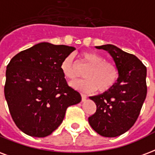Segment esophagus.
Wrapping results in <instances>:
<instances>
[{"label":"esophagus","instance_id":"obj_1","mask_svg":"<svg viewBox=\"0 0 155 155\" xmlns=\"http://www.w3.org/2000/svg\"><path fill=\"white\" fill-rule=\"evenodd\" d=\"M81 97H82V101H86V98H87V96H86L85 94H81Z\"/></svg>","mask_w":155,"mask_h":155}]
</instances>
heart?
Returning <instances> with one entry per match:
<instances>
[{
    "label": "heart",
    "instance_id": "heart-1",
    "mask_svg": "<svg viewBox=\"0 0 155 155\" xmlns=\"http://www.w3.org/2000/svg\"><path fill=\"white\" fill-rule=\"evenodd\" d=\"M81 57L90 67L84 73L86 79L71 83L73 88L83 93H90L97 88L99 92L104 93L115 84L119 78V71L114 63L106 62L104 57L95 52H84ZM61 71L67 80H75L77 73L71 55L67 56L62 61Z\"/></svg>",
    "mask_w": 155,
    "mask_h": 155
}]
</instances>
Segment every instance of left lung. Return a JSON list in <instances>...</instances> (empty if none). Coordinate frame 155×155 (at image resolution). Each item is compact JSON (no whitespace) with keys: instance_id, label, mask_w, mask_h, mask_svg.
Segmentation results:
<instances>
[{"instance_id":"obj_1","label":"left lung","mask_w":155,"mask_h":155,"mask_svg":"<svg viewBox=\"0 0 155 155\" xmlns=\"http://www.w3.org/2000/svg\"><path fill=\"white\" fill-rule=\"evenodd\" d=\"M113 58L119 71L117 82L110 90L89 97L97 106L88 117L93 129L102 137H115L133 127L146 97V67L133 54L113 45L96 46Z\"/></svg>"}]
</instances>
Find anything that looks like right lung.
<instances>
[{
	"mask_svg": "<svg viewBox=\"0 0 155 155\" xmlns=\"http://www.w3.org/2000/svg\"><path fill=\"white\" fill-rule=\"evenodd\" d=\"M75 49L42 42L10 60L5 97L22 133L35 137L50 135L62 124L67 107L80 102V93L67 84L61 71L62 61Z\"/></svg>",
	"mask_w": 155,
	"mask_h": 155,
	"instance_id": "add662e5",
	"label": "right lung"
}]
</instances>
